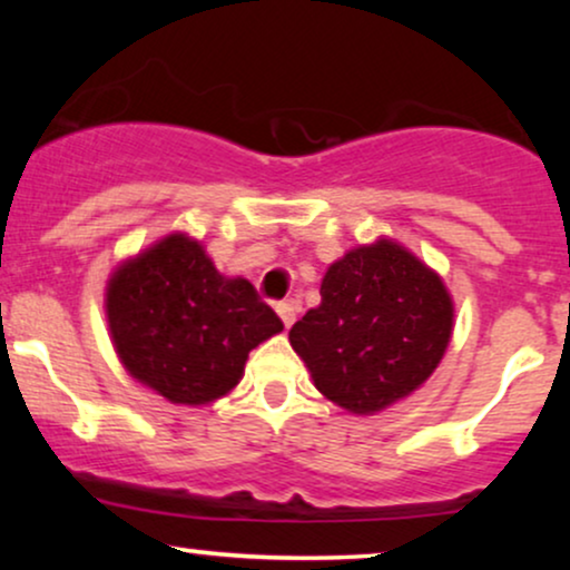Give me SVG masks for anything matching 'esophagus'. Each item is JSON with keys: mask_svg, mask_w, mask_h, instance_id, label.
Wrapping results in <instances>:
<instances>
[{"mask_svg": "<svg viewBox=\"0 0 570 570\" xmlns=\"http://www.w3.org/2000/svg\"><path fill=\"white\" fill-rule=\"evenodd\" d=\"M276 311H278V316H281V322H284V326L286 330H289V326L294 324V318H297V303H294V299H281V303L276 305Z\"/></svg>", "mask_w": 570, "mask_h": 570, "instance_id": "obj_1", "label": "esophagus"}]
</instances>
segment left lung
<instances>
[{"label":"left lung","instance_id":"obj_1","mask_svg":"<svg viewBox=\"0 0 570 570\" xmlns=\"http://www.w3.org/2000/svg\"><path fill=\"white\" fill-rule=\"evenodd\" d=\"M450 332L442 278L394 240H377L326 271L322 305L292 326L289 343L326 399L370 415L426 381Z\"/></svg>","mask_w":570,"mask_h":570}]
</instances>
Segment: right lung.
I'll list each match as a JSON object with an SVG mask.
<instances>
[{
  "mask_svg": "<svg viewBox=\"0 0 570 570\" xmlns=\"http://www.w3.org/2000/svg\"><path fill=\"white\" fill-rule=\"evenodd\" d=\"M107 316L130 375L189 407L225 396L248 351L284 330L248 281L219 276L187 235H168L115 273Z\"/></svg>",
  "mask_w": 570,
  "mask_h": 570,
  "instance_id": "add662e5",
  "label": "right lung"
}]
</instances>
